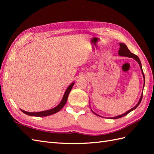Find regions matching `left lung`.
<instances>
[{
    "label": "left lung",
    "mask_w": 154,
    "mask_h": 154,
    "mask_svg": "<svg viewBox=\"0 0 154 154\" xmlns=\"http://www.w3.org/2000/svg\"><path fill=\"white\" fill-rule=\"evenodd\" d=\"M119 45H120V48H119V55H120V56H124V57H128L133 58L134 60H135L138 63V64H139V65H140V69H141V71H142V75H143V87H144V85H145V77H144V73H143V70H142L141 62H140V60L139 57H138V56H137V55H136L135 54H134L131 53V52H130V51L128 50V48H127L126 44H123V43H120ZM142 96H143V91H142V94H141V97H140V100H139V101H138V103L136 104L135 106H134L133 108H132V109H130V110H128L127 112H126L125 113H124V114H120V115H119V116H114V117H111V118H110V119H120V118H122V117H123V116H124L127 115V114H128V113H130V112H131V111H132V110H134V109H136V108L139 106V104H140V103H141L142 99ZM92 112H93L94 114H96V115L99 116H100V115H99V114H96L95 112H94L93 110H92ZM100 117H102V116H100Z\"/></svg>",
    "instance_id": "1"
}]
</instances>
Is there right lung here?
<instances>
[{
  "mask_svg": "<svg viewBox=\"0 0 154 154\" xmlns=\"http://www.w3.org/2000/svg\"><path fill=\"white\" fill-rule=\"evenodd\" d=\"M74 83L75 82L71 83L68 86L67 89L65 91V92L63 94V97L62 98V99L61 100V102L60 103V104H58L57 106H56L55 107L53 108V109H50V110H44V111H41V112H26V111L25 110H23L22 109L21 111L22 112H24V114H27L28 116H50L51 115V114H54L55 113H56L57 112H59L62 108H63L65 103H66L67 100V98L69 96V94L70 91L72 89V87H73L74 85Z\"/></svg>",
  "mask_w": 154,
  "mask_h": 154,
  "instance_id": "obj_1",
  "label": "right lung"
}]
</instances>
